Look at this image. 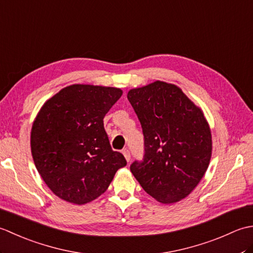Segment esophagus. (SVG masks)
I'll use <instances>...</instances> for the list:
<instances>
[{
  "instance_id": "esophagus-1",
  "label": "esophagus",
  "mask_w": 253,
  "mask_h": 253,
  "mask_svg": "<svg viewBox=\"0 0 253 253\" xmlns=\"http://www.w3.org/2000/svg\"><path fill=\"white\" fill-rule=\"evenodd\" d=\"M123 154H124V157H125L127 162H129V161H130V152H129V150L124 149L123 150Z\"/></svg>"
}]
</instances>
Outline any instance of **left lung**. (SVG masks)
I'll list each match as a JSON object with an SVG mask.
<instances>
[{
	"label": "left lung",
	"mask_w": 253,
	"mask_h": 253,
	"mask_svg": "<svg viewBox=\"0 0 253 253\" xmlns=\"http://www.w3.org/2000/svg\"><path fill=\"white\" fill-rule=\"evenodd\" d=\"M127 98L144 137L143 160L130 165L131 173L159 202L182 200L211 160V129L202 110L179 87L160 80L129 90Z\"/></svg>",
	"instance_id": "8db88e82"
}]
</instances>
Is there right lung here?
Here are the masks:
<instances>
[{
	"mask_svg": "<svg viewBox=\"0 0 253 253\" xmlns=\"http://www.w3.org/2000/svg\"><path fill=\"white\" fill-rule=\"evenodd\" d=\"M120 88L72 84L47 100L32 124L36 168L54 195L84 204L106 191L127 162L113 151L103 118L121 98Z\"/></svg>",
	"mask_w": 253,
	"mask_h": 253,
	"instance_id": "add662e5",
	"label": "right lung"
}]
</instances>
